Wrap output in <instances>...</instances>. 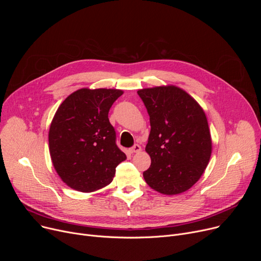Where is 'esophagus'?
Segmentation results:
<instances>
[{
    "label": "esophagus",
    "instance_id": "esophagus-1",
    "mask_svg": "<svg viewBox=\"0 0 261 261\" xmlns=\"http://www.w3.org/2000/svg\"><path fill=\"white\" fill-rule=\"evenodd\" d=\"M141 150H142V147L140 146V145H134L131 149H130V152L131 153H139V152H141Z\"/></svg>",
    "mask_w": 261,
    "mask_h": 261
}]
</instances>
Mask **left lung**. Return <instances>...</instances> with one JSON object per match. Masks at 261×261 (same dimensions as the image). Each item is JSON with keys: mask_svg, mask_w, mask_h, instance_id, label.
Instances as JSON below:
<instances>
[{"mask_svg": "<svg viewBox=\"0 0 261 261\" xmlns=\"http://www.w3.org/2000/svg\"><path fill=\"white\" fill-rule=\"evenodd\" d=\"M150 117L146 152L151 165L146 183L164 195L188 190L203 174L212 154L208 122L201 106L175 86L138 91Z\"/></svg>", "mask_w": 261, "mask_h": 261, "instance_id": "1", "label": "left lung"}]
</instances>
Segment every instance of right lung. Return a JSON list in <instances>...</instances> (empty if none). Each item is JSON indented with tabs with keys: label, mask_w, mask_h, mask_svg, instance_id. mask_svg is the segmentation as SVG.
<instances>
[{
	"label": "right lung",
	"mask_w": 261,
	"mask_h": 261,
	"mask_svg": "<svg viewBox=\"0 0 261 261\" xmlns=\"http://www.w3.org/2000/svg\"><path fill=\"white\" fill-rule=\"evenodd\" d=\"M121 90H77L59 106L48 132L55 170L71 188L92 193L112 182L116 166L127 159L116 145L109 111Z\"/></svg>",
	"instance_id": "obj_1"
}]
</instances>
